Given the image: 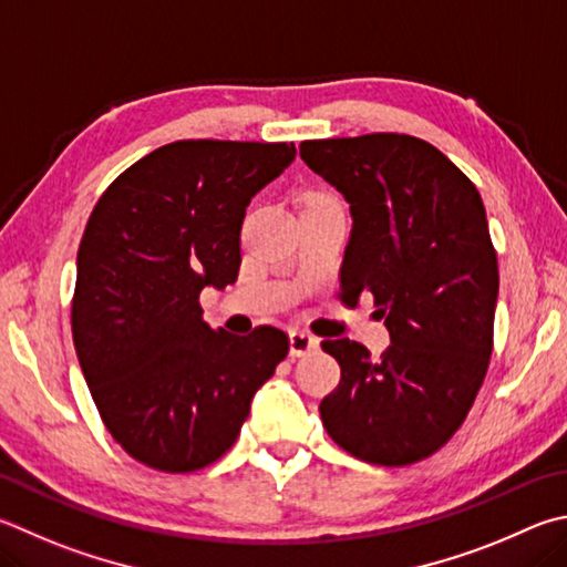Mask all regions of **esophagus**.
<instances>
[{"label": "esophagus", "instance_id": "1", "mask_svg": "<svg viewBox=\"0 0 567 567\" xmlns=\"http://www.w3.org/2000/svg\"><path fill=\"white\" fill-rule=\"evenodd\" d=\"M317 347H319V339L317 337L302 332V329H292V332H290V354L292 357L312 354Z\"/></svg>", "mask_w": 567, "mask_h": 567}]
</instances>
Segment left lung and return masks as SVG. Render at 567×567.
<instances>
[{
  "instance_id": "8db88e82",
  "label": "left lung",
  "mask_w": 567,
  "mask_h": 567,
  "mask_svg": "<svg viewBox=\"0 0 567 567\" xmlns=\"http://www.w3.org/2000/svg\"><path fill=\"white\" fill-rule=\"evenodd\" d=\"M300 156L352 213L344 300L372 292L391 339L382 359L347 337L322 342L342 367L322 424L367 463H416L456 434L488 369L498 260L486 208L444 153L404 133L305 141Z\"/></svg>"
}]
</instances>
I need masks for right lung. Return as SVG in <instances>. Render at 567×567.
<instances>
[{
    "mask_svg": "<svg viewBox=\"0 0 567 567\" xmlns=\"http://www.w3.org/2000/svg\"><path fill=\"white\" fill-rule=\"evenodd\" d=\"M295 156V143L176 141L123 171L91 213L71 302L76 357L111 436L151 468L218 461L287 357L282 329L215 332L198 297L238 280L245 208Z\"/></svg>",
    "mask_w": 567,
    "mask_h": 567,
    "instance_id": "add662e5",
    "label": "right lung"
}]
</instances>
